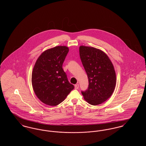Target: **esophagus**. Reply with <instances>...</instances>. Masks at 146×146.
<instances>
[{"label":"esophagus","mask_w":146,"mask_h":146,"mask_svg":"<svg viewBox=\"0 0 146 146\" xmlns=\"http://www.w3.org/2000/svg\"><path fill=\"white\" fill-rule=\"evenodd\" d=\"M74 87H75V89H79V84H76V85H74Z\"/></svg>","instance_id":"1"}]
</instances>
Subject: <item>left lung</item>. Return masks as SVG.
<instances>
[{
  "mask_svg": "<svg viewBox=\"0 0 146 146\" xmlns=\"http://www.w3.org/2000/svg\"><path fill=\"white\" fill-rule=\"evenodd\" d=\"M80 57L89 79V86L82 91L84 100L94 106L111 96L116 85V74L111 61L104 51L90 46L79 47Z\"/></svg>",
  "mask_w": 146,
  "mask_h": 146,
  "instance_id": "8db88e82",
  "label": "left lung"
}]
</instances>
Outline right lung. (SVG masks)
<instances>
[{"instance_id": "add662e5", "label": "right lung", "mask_w": 146, "mask_h": 146, "mask_svg": "<svg viewBox=\"0 0 146 146\" xmlns=\"http://www.w3.org/2000/svg\"><path fill=\"white\" fill-rule=\"evenodd\" d=\"M69 51L66 46H57L44 51L37 59L32 74V84L37 97L44 104H61L74 86L68 80L62 68Z\"/></svg>"}]
</instances>
